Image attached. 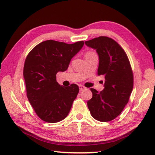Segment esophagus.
I'll return each instance as SVG.
<instances>
[{"instance_id":"34e87169","label":"esophagus","mask_w":155,"mask_h":155,"mask_svg":"<svg viewBox=\"0 0 155 155\" xmlns=\"http://www.w3.org/2000/svg\"><path fill=\"white\" fill-rule=\"evenodd\" d=\"M78 87H79L80 91H83V90H84L85 88V87L84 86V85H78Z\"/></svg>"}]
</instances>
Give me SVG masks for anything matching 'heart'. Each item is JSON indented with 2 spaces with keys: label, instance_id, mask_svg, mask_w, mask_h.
I'll list each match as a JSON object with an SVG mask.
<instances>
[{
  "label": "heart",
  "instance_id": "1",
  "mask_svg": "<svg viewBox=\"0 0 155 155\" xmlns=\"http://www.w3.org/2000/svg\"><path fill=\"white\" fill-rule=\"evenodd\" d=\"M92 52H87L86 54H85V55H87V54H92Z\"/></svg>",
  "mask_w": 155,
  "mask_h": 155
}]
</instances>
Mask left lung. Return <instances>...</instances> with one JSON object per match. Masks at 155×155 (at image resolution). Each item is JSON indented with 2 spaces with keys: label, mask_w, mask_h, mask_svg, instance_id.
I'll return each instance as SVG.
<instances>
[{
  "label": "left lung",
  "mask_w": 155,
  "mask_h": 155,
  "mask_svg": "<svg viewBox=\"0 0 155 155\" xmlns=\"http://www.w3.org/2000/svg\"><path fill=\"white\" fill-rule=\"evenodd\" d=\"M96 49L100 63L97 74L105 78L104 88H91L92 97L87 104L92 117L100 122L114 120L128 103L134 86V75L125 51L112 38L101 36L85 41Z\"/></svg>",
  "instance_id": "1"
}]
</instances>
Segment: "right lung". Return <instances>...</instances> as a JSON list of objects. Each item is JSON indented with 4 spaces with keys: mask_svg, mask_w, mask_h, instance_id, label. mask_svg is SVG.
<instances>
[{
    "mask_svg": "<svg viewBox=\"0 0 155 155\" xmlns=\"http://www.w3.org/2000/svg\"><path fill=\"white\" fill-rule=\"evenodd\" d=\"M84 45V41L69 45L46 40L28 54L24 67L27 97L43 121L55 123L68 116L79 88L74 84L61 85L56 81V74L68 70L71 59Z\"/></svg>",
    "mask_w": 155,
    "mask_h": 155,
    "instance_id": "obj_1",
    "label": "right lung"
}]
</instances>
